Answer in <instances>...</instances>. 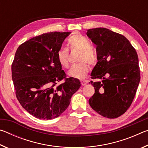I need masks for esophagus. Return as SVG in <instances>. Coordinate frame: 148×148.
Returning <instances> with one entry per match:
<instances>
[{"instance_id": "1", "label": "esophagus", "mask_w": 148, "mask_h": 148, "mask_svg": "<svg viewBox=\"0 0 148 148\" xmlns=\"http://www.w3.org/2000/svg\"><path fill=\"white\" fill-rule=\"evenodd\" d=\"M81 84H82V86H86V85H87V82L86 81H83V80H82V81H81Z\"/></svg>"}]
</instances>
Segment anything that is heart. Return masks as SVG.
I'll return each instance as SVG.
<instances>
[{"mask_svg":"<svg viewBox=\"0 0 148 148\" xmlns=\"http://www.w3.org/2000/svg\"><path fill=\"white\" fill-rule=\"evenodd\" d=\"M69 45L72 49L80 51L77 61L78 63L72 65L68 72V76L77 79H83L87 76L89 71V64L94 65L97 61L96 52L91 46V42L86 37L80 34H76L69 39ZM57 59L62 67H69V51L66 48H61L57 52Z\"/></svg>","mask_w":148,"mask_h":148,"instance_id":"b5f03b06","label":"heart"}]
</instances>
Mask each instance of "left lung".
<instances>
[{
    "label": "left lung",
    "mask_w": 148,
    "mask_h": 148,
    "mask_svg": "<svg viewBox=\"0 0 148 148\" xmlns=\"http://www.w3.org/2000/svg\"><path fill=\"white\" fill-rule=\"evenodd\" d=\"M87 36L97 46L98 62L92 69L95 94L89 103L102 116L114 119L131 106L140 80L136 50L123 35L106 28L87 30Z\"/></svg>",
    "instance_id": "obj_1"
}]
</instances>
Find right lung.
<instances>
[{
  "label": "right lung",
  "instance_id": "obj_1",
  "mask_svg": "<svg viewBox=\"0 0 148 148\" xmlns=\"http://www.w3.org/2000/svg\"><path fill=\"white\" fill-rule=\"evenodd\" d=\"M69 32H51L29 40L18 47L12 64L16 97L30 114L41 119L61 116L81 86L78 79L66 77L57 59ZM62 79L63 83L57 84Z\"/></svg>",
  "mask_w": 148,
  "mask_h": 148
}]
</instances>
